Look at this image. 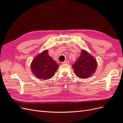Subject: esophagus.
<instances>
[{"label": "esophagus", "instance_id": "obj_1", "mask_svg": "<svg viewBox=\"0 0 123 123\" xmlns=\"http://www.w3.org/2000/svg\"><path fill=\"white\" fill-rule=\"evenodd\" d=\"M69 62L68 61H66L64 62H62V64H69Z\"/></svg>", "mask_w": 123, "mask_h": 123}]
</instances>
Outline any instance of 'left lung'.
<instances>
[{"label": "left lung", "mask_w": 123, "mask_h": 123, "mask_svg": "<svg viewBox=\"0 0 123 123\" xmlns=\"http://www.w3.org/2000/svg\"><path fill=\"white\" fill-rule=\"evenodd\" d=\"M72 68L78 77L86 79L95 73L97 68V62L87 51L82 50L77 60L72 65Z\"/></svg>", "instance_id": "1"}]
</instances>
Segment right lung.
Masks as SVG:
<instances>
[{
    "label": "right lung",
    "instance_id": "right-lung-1",
    "mask_svg": "<svg viewBox=\"0 0 123 123\" xmlns=\"http://www.w3.org/2000/svg\"><path fill=\"white\" fill-rule=\"evenodd\" d=\"M59 65L50 57L48 50L36 55L31 64L33 74L40 80H48L52 77Z\"/></svg>",
    "mask_w": 123,
    "mask_h": 123
}]
</instances>
